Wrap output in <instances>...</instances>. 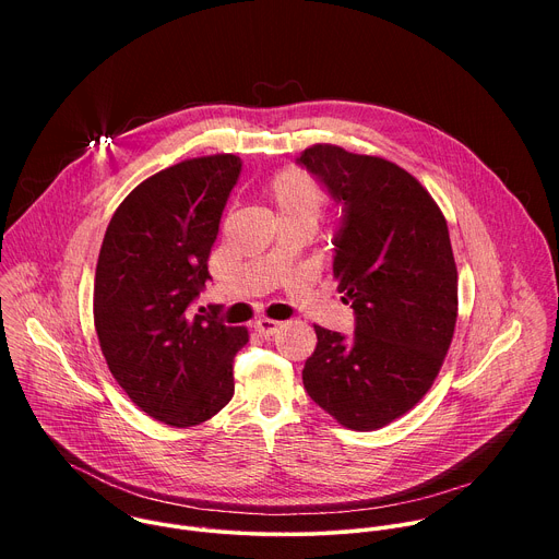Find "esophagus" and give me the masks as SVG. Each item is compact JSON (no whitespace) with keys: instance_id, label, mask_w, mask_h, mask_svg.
Here are the masks:
<instances>
[{"instance_id":"34e87169","label":"esophagus","mask_w":559,"mask_h":559,"mask_svg":"<svg viewBox=\"0 0 559 559\" xmlns=\"http://www.w3.org/2000/svg\"><path fill=\"white\" fill-rule=\"evenodd\" d=\"M254 330L261 334V336H272L281 330V323L278 321H270V318H259V321L254 323Z\"/></svg>"}]
</instances>
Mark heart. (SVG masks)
I'll use <instances>...</instances> for the list:
<instances>
[{"mask_svg":"<svg viewBox=\"0 0 559 559\" xmlns=\"http://www.w3.org/2000/svg\"><path fill=\"white\" fill-rule=\"evenodd\" d=\"M267 197L274 203L281 221L283 218H307L321 216L328 194L309 175L298 170H285L267 183Z\"/></svg>","mask_w":559,"mask_h":559,"instance_id":"obj_1","label":"heart"}]
</instances>
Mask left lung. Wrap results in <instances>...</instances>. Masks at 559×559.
I'll list each match as a JSON object with an SVG mask.
<instances>
[{
    "mask_svg": "<svg viewBox=\"0 0 559 559\" xmlns=\"http://www.w3.org/2000/svg\"><path fill=\"white\" fill-rule=\"evenodd\" d=\"M296 162L343 203L334 276L352 338L318 328L302 369L311 401L354 431L414 409L431 389L457 318V270L431 194L386 158L316 143Z\"/></svg>",
    "mask_w": 559,
    "mask_h": 559,
    "instance_id": "1",
    "label": "left lung"
}]
</instances>
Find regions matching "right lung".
Masks as SVG:
<instances>
[{
	"label": "right lung",
	"mask_w": 559,
	"mask_h": 559,
	"mask_svg": "<svg viewBox=\"0 0 559 559\" xmlns=\"http://www.w3.org/2000/svg\"><path fill=\"white\" fill-rule=\"evenodd\" d=\"M241 158H188L139 183L106 229L95 274V330L110 373L158 423L194 427L234 395L231 365L248 343L192 302ZM203 311V309H199Z\"/></svg>",
	"instance_id": "1"
}]
</instances>
